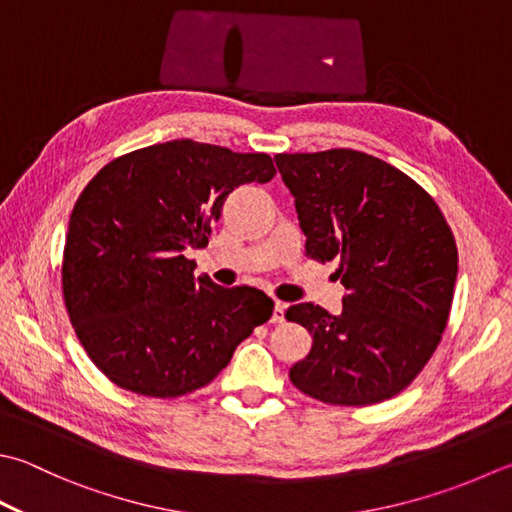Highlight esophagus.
Returning <instances> with one entry per match:
<instances>
[{
	"instance_id": "esophagus-1",
	"label": "esophagus",
	"mask_w": 512,
	"mask_h": 512,
	"mask_svg": "<svg viewBox=\"0 0 512 512\" xmlns=\"http://www.w3.org/2000/svg\"><path fill=\"white\" fill-rule=\"evenodd\" d=\"M284 310H286V304L279 302V299H275V308H273V317H270V322L282 324L284 322Z\"/></svg>"
}]
</instances>
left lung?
I'll use <instances>...</instances> for the list:
<instances>
[{"instance_id": "left-lung-1", "label": "left lung", "mask_w": 512, "mask_h": 512, "mask_svg": "<svg viewBox=\"0 0 512 512\" xmlns=\"http://www.w3.org/2000/svg\"><path fill=\"white\" fill-rule=\"evenodd\" d=\"M306 235V255L337 259L348 295L339 315L286 310L313 335L290 368L304 395L370 406L422 373L442 342L457 279V244L442 210L402 170L350 148L275 155Z\"/></svg>"}]
</instances>
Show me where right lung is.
Segmentation results:
<instances>
[{"label": "right lung", "mask_w": 512, "mask_h": 512, "mask_svg": "<svg viewBox=\"0 0 512 512\" xmlns=\"http://www.w3.org/2000/svg\"><path fill=\"white\" fill-rule=\"evenodd\" d=\"M275 177L266 153L173 139L113 159L70 213L62 262L66 313L88 357L130 393L182 397L213 382L273 315L250 286L195 277L226 197Z\"/></svg>", "instance_id": "obj_1"}]
</instances>
